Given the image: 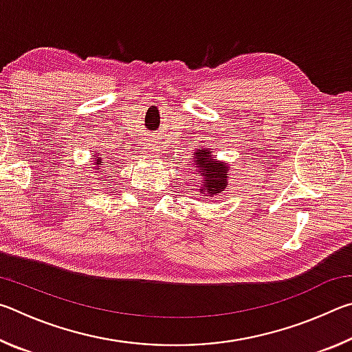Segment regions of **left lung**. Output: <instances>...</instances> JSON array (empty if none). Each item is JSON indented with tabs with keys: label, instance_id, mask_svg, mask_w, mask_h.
I'll return each instance as SVG.
<instances>
[{
	"label": "left lung",
	"instance_id": "obj_1",
	"mask_svg": "<svg viewBox=\"0 0 352 352\" xmlns=\"http://www.w3.org/2000/svg\"><path fill=\"white\" fill-rule=\"evenodd\" d=\"M192 164L195 174L200 175V192L204 197H214L223 192L228 186L230 166L226 162H219L216 155H211L208 148H197L194 151Z\"/></svg>",
	"mask_w": 352,
	"mask_h": 352
}]
</instances>
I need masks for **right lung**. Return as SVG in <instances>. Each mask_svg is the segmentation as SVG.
I'll list each match as a JSON object with an SVG mask.
<instances>
[{
    "mask_svg": "<svg viewBox=\"0 0 352 352\" xmlns=\"http://www.w3.org/2000/svg\"><path fill=\"white\" fill-rule=\"evenodd\" d=\"M93 162H91V164H93V172H96V174H98V172H102V170H100V169H102V163H104V157H102V155H100V152H94V155H93Z\"/></svg>",
    "mask_w": 352,
    "mask_h": 352,
    "instance_id": "right-lung-1",
    "label": "right lung"
}]
</instances>
